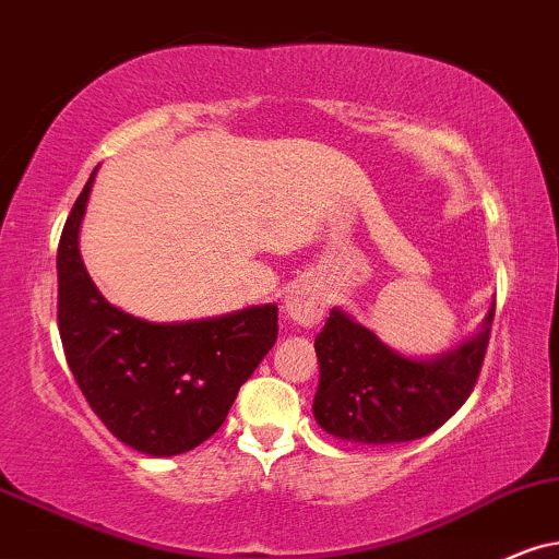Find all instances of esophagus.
<instances>
[{
	"instance_id": "1",
	"label": "esophagus",
	"mask_w": 559,
	"mask_h": 559,
	"mask_svg": "<svg viewBox=\"0 0 559 559\" xmlns=\"http://www.w3.org/2000/svg\"><path fill=\"white\" fill-rule=\"evenodd\" d=\"M324 307H328L324 292L312 284L294 286L292 292L286 294V301H284L286 317L292 322L301 324V328H314V324L322 320Z\"/></svg>"
}]
</instances>
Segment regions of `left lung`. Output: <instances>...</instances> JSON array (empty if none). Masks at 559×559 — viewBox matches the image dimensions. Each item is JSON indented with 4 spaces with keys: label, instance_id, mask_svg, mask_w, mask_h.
Returning <instances> with one entry per match:
<instances>
[{
    "label": "left lung",
    "instance_id": "left-lung-1",
    "mask_svg": "<svg viewBox=\"0 0 559 559\" xmlns=\"http://www.w3.org/2000/svg\"><path fill=\"white\" fill-rule=\"evenodd\" d=\"M496 304L483 330L436 358H407L343 309H332L314 341L320 384L314 418L356 443L415 441L441 428L475 390Z\"/></svg>",
    "mask_w": 559,
    "mask_h": 559
}]
</instances>
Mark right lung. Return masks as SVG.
<instances>
[{
    "label": "right lung",
    "mask_w": 559,
    "mask_h": 559,
    "mask_svg": "<svg viewBox=\"0 0 559 559\" xmlns=\"http://www.w3.org/2000/svg\"><path fill=\"white\" fill-rule=\"evenodd\" d=\"M63 224L59 332L76 384L118 441L150 456L195 449L222 428L239 386L278 337V307L193 322H146L112 307L80 255V224L92 182Z\"/></svg>",
    "instance_id": "obj_1"
}]
</instances>
